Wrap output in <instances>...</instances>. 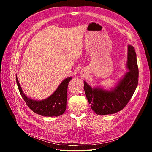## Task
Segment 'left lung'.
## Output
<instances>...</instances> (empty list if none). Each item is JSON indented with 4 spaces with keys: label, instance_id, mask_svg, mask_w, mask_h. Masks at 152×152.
Instances as JSON below:
<instances>
[{
    "label": "left lung",
    "instance_id": "8db88e82",
    "mask_svg": "<svg viewBox=\"0 0 152 152\" xmlns=\"http://www.w3.org/2000/svg\"><path fill=\"white\" fill-rule=\"evenodd\" d=\"M127 72L111 91L92 88L84 81V89L91 109L97 115H108L122 110L129 102L138 84V67L134 47L128 45Z\"/></svg>",
    "mask_w": 152,
    "mask_h": 152
}]
</instances>
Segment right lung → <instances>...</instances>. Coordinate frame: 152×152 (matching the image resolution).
Instances as JSON below:
<instances>
[{"label": "right lung", "instance_id": "add662e5", "mask_svg": "<svg viewBox=\"0 0 152 152\" xmlns=\"http://www.w3.org/2000/svg\"><path fill=\"white\" fill-rule=\"evenodd\" d=\"M72 77H68L64 80L54 93L48 98L41 101H35L27 98L23 93L16 75L18 89L27 106L35 113L45 117H58L61 115L65 112L68 85Z\"/></svg>", "mask_w": 152, "mask_h": 152}]
</instances>
